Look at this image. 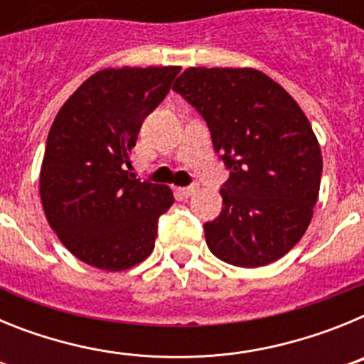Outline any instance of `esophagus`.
<instances>
[{
	"label": "esophagus",
	"mask_w": 364,
	"mask_h": 364,
	"mask_svg": "<svg viewBox=\"0 0 364 364\" xmlns=\"http://www.w3.org/2000/svg\"><path fill=\"white\" fill-rule=\"evenodd\" d=\"M197 191H198V184H191V186H188V188L180 189V193H182L184 197H191V195H195Z\"/></svg>",
	"instance_id": "obj_1"
}]
</instances>
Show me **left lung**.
Returning a JSON list of instances; mask_svg holds the SVG:
<instances>
[{
  "instance_id": "1",
  "label": "left lung",
  "mask_w": 364,
  "mask_h": 364,
  "mask_svg": "<svg viewBox=\"0 0 364 364\" xmlns=\"http://www.w3.org/2000/svg\"><path fill=\"white\" fill-rule=\"evenodd\" d=\"M173 91L200 112L230 169L208 247L240 268L281 259L301 240L319 197L323 156L306 114L255 69L189 67Z\"/></svg>"
}]
</instances>
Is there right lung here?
Wrapping results in <instances>:
<instances>
[{"label": "right lung", "instance_id": "add662e5", "mask_svg": "<svg viewBox=\"0 0 364 364\" xmlns=\"http://www.w3.org/2000/svg\"><path fill=\"white\" fill-rule=\"evenodd\" d=\"M180 67H122L92 74L53 122L40 173L45 217L76 259L105 272L146 260L160 215L173 205L167 186L129 173L144 120L169 92Z\"/></svg>", "mask_w": 364, "mask_h": 364}]
</instances>
